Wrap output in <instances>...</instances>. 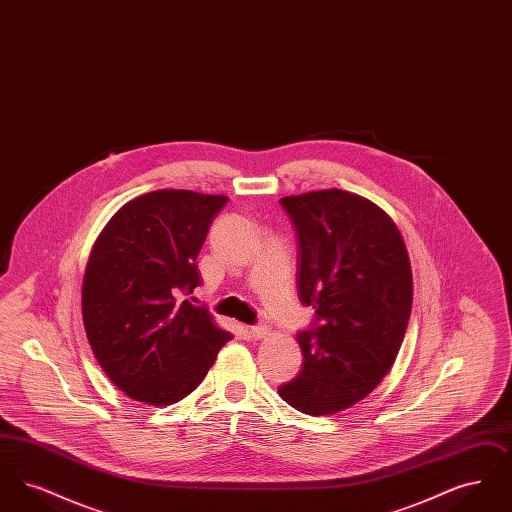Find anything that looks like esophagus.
<instances>
[{
    "label": "esophagus",
    "instance_id": "34e87169",
    "mask_svg": "<svg viewBox=\"0 0 512 512\" xmlns=\"http://www.w3.org/2000/svg\"><path fill=\"white\" fill-rule=\"evenodd\" d=\"M249 334H251L253 340H263V338H267L268 334H270V326H267V324H255V326L249 328Z\"/></svg>",
    "mask_w": 512,
    "mask_h": 512
}]
</instances>
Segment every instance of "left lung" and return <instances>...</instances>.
<instances>
[{
  "instance_id": "8db88e82",
  "label": "left lung",
  "mask_w": 512,
  "mask_h": 512,
  "mask_svg": "<svg viewBox=\"0 0 512 512\" xmlns=\"http://www.w3.org/2000/svg\"><path fill=\"white\" fill-rule=\"evenodd\" d=\"M297 236V293L315 309L297 334L303 368L278 388L305 414H334L365 399L390 372L413 307V272L395 222L343 190L280 199Z\"/></svg>"
}]
</instances>
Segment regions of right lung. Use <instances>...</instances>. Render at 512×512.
<instances>
[{
	"instance_id": "add662e5",
	"label": "right lung",
	"mask_w": 512,
	"mask_h": 512,
	"mask_svg": "<svg viewBox=\"0 0 512 512\" xmlns=\"http://www.w3.org/2000/svg\"><path fill=\"white\" fill-rule=\"evenodd\" d=\"M226 195L157 190L113 215L92 247L82 318L109 380L136 401L172 405L201 384L232 334L178 301L201 284L197 255Z\"/></svg>"
}]
</instances>
